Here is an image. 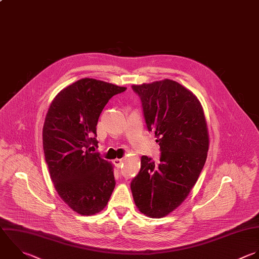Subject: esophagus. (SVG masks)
I'll return each instance as SVG.
<instances>
[{"mask_svg":"<svg viewBox=\"0 0 259 259\" xmlns=\"http://www.w3.org/2000/svg\"><path fill=\"white\" fill-rule=\"evenodd\" d=\"M113 163H114V165H115L117 168H119V167H121V165L123 164V160L116 158V159L113 160Z\"/></svg>","mask_w":259,"mask_h":259,"instance_id":"34e87169","label":"esophagus"}]
</instances>
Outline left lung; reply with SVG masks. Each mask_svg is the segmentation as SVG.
<instances>
[{
	"label": "left lung",
	"mask_w": 259,
	"mask_h": 259,
	"mask_svg": "<svg viewBox=\"0 0 259 259\" xmlns=\"http://www.w3.org/2000/svg\"><path fill=\"white\" fill-rule=\"evenodd\" d=\"M132 87L141 97L147 127L155 132L161 157L158 164L141 158L131 189L141 212L163 218L184 201L198 179L208 151L207 124L197 97L175 81Z\"/></svg>",
	"instance_id": "8db88e82"
}]
</instances>
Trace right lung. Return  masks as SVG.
<instances>
[{
    "instance_id": "1",
    "label": "right lung",
    "mask_w": 259,
    "mask_h": 259,
    "mask_svg": "<svg viewBox=\"0 0 259 259\" xmlns=\"http://www.w3.org/2000/svg\"><path fill=\"white\" fill-rule=\"evenodd\" d=\"M125 87L85 78L64 88L46 116L42 144L46 162L61 198L76 212L102 210L115 187L113 165L91 153L96 125L108 100Z\"/></svg>"
}]
</instances>
